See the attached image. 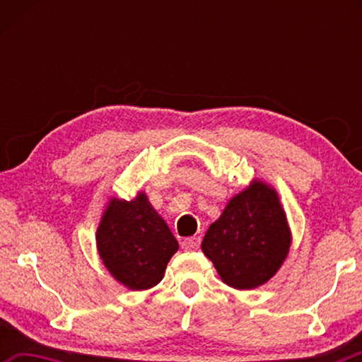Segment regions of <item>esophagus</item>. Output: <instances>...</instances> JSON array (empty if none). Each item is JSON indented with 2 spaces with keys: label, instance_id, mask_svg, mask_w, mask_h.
Listing matches in <instances>:
<instances>
[{
  "label": "esophagus",
  "instance_id": "obj_1",
  "mask_svg": "<svg viewBox=\"0 0 362 362\" xmlns=\"http://www.w3.org/2000/svg\"><path fill=\"white\" fill-rule=\"evenodd\" d=\"M199 244H201V238L192 236V238H185V240L180 243V246L183 250H196L199 247Z\"/></svg>",
  "mask_w": 362,
  "mask_h": 362
}]
</instances>
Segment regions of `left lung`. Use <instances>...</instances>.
Wrapping results in <instances>:
<instances>
[{"label": "left lung", "mask_w": 362, "mask_h": 362, "mask_svg": "<svg viewBox=\"0 0 362 362\" xmlns=\"http://www.w3.org/2000/svg\"><path fill=\"white\" fill-rule=\"evenodd\" d=\"M291 230L276 189L254 180L207 230L201 249L223 283L241 291L265 284L283 265Z\"/></svg>", "instance_id": "left-lung-1"}]
</instances>
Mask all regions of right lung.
<instances>
[{
  "label": "right lung",
  "instance_id": "obj_1",
  "mask_svg": "<svg viewBox=\"0 0 362 362\" xmlns=\"http://www.w3.org/2000/svg\"><path fill=\"white\" fill-rule=\"evenodd\" d=\"M95 241L110 274L131 291L156 286L179 249L169 226L144 192L132 201L110 199Z\"/></svg>",
  "mask_w": 362,
  "mask_h": 362
}]
</instances>
